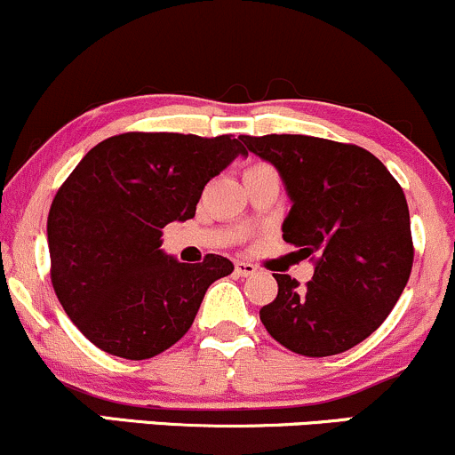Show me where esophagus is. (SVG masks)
Wrapping results in <instances>:
<instances>
[{
  "label": "esophagus",
  "instance_id": "1",
  "mask_svg": "<svg viewBox=\"0 0 455 455\" xmlns=\"http://www.w3.org/2000/svg\"><path fill=\"white\" fill-rule=\"evenodd\" d=\"M234 273H236L238 277H251V275L258 273V268H255L251 262H244V259H238V262L234 264Z\"/></svg>",
  "mask_w": 455,
  "mask_h": 455
}]
</instances>
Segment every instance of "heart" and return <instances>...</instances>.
Instances as JSON below:
<instances>
[{
    "label": "heart",
    "mask_w": 455,
    "mask_h": 455,
    "mask_svg": "<svg viewBox=\"0 0 455 455\" xmlns=\"http://www.w3.org/2000/svg\"><path fill=\"white\" fill-rule=\"evenodd\" d=\"M253 167H264V165H259V163H258V165H251V167H249V170H253Z\"/></svg>",
    "instance_id": "b5f03b06"
}]
</instances>
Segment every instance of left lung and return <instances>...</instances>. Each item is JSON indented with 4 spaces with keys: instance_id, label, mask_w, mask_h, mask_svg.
<instances>
[{
    "instance_id": "8db88e82",
    "label": "left lung",
    "mask_w": 455,
    "mask_h": 455,
    "mask_svg": "<svg viewBox=\"0 0 455 455\" xmlns=\"http://www.w3.org/2000/svg\"><path fill=\"white\" fill-rule=\"evenodd\" d=\"M238 140L277 167L292 200L283 241L315 262L305 285L275 275L277 299L259 309V320L296 355L350 350L385 323L411 277L404 191L365 148L309 135Z\"/></svg>"
}]
</instances>
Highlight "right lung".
<instances>
[{"label": "right lung", "instance_id": "right-lung-1", "mask_svg": "<svg viewBox=\"0 0 455 455\" xmlns=\"http://www.w3.org/2000/svg\"><path fill=\"white\" fill-rule=\"evenodd\" d=\"M238 155L247 150L232 135L122 132L66 178L47 219L51 283L92 344L141 361L191 329L208 285L234 264L214 253L178 262L163 253V228L196 217L204 187Z\"/></svg>", "mask_w": 455, "mask_h": 455}]
</instances>
